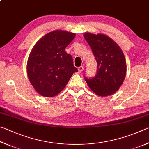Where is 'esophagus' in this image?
I'll list each match as a JSON object with an SVG mask.
<instances>
[{
	"mask_svg": "<svg viewBox=\"0 0 149 149\" xmlns=\"http://www.w3.org/2000/svg\"><path fill=\"white\" fill-rule=\"evenodd\" d=\"M78 69H79V71H80V72L82 71V70H84V66H80V67H79V68H78Z\"/></svg>",
	"mask_w": 149,
	"mask_h": 149,
	"instance_id": "obj_1",
	"label": "esophagus"
}]
</instances>
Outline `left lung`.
<instances>
[{
  "mask_svg": "<svg viewBox=\"0 0 149 149\" xmlns=\"http://www.w3.org/2000/svg\"><path fill=\"white\" fill-rule=\"evenodd\" d=\"M84 37L97 63L95 76L92 79L84 77L85 81L98 95L105 97L113 94L121 86L126 74L123 52L115 42L103 34L86 33Z\"/></svg>",
  "mask_w": 149,
  "mask_h": 149,
  "instance_id": "obj_1",
  "label": "left lung"
}]
</instances>
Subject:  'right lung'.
Returning <instances> with one entry per match:
<instances>
[{"instance_id":"1","label":"right lung","mask_w":149,"mask_h":149,"mask_svg":"<svg viewBox=\"0 0 149 149\" xmlns=\"http://www.w3.org/2000/svg\"><path fill=\"white\" fill-rule=\"evenodd\" d=\"M75 35L65 31H54L42 36L31 50L27 64L28 78L42 96L58 94L78 71L71 55L65 52Z\"/></svg>"}]
</instances>
